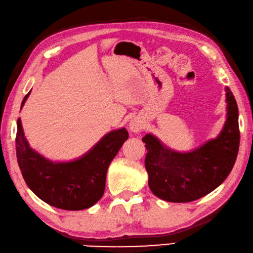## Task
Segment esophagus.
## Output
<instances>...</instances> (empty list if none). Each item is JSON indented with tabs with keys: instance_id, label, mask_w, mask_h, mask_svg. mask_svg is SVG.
Returning <instances> with one entry per match:
<instances>
[{
	"instance_id": "esophagus-1",
	"label": "esophagus",
	"mask_w": 253,
	"mask_h": 253,
	"mask_svg": "<svg viewBox=\"0 0 253 253\" xmlns=\"http://www.w3.org/2000/svg\"><path fill=\"white\" fill-rule=\"evenodd\" d=\"M144 127V123L143 121H141L140 119H133L130 122V130L134 133L140 132L141 130H143Z\"/></svg>"
}]
</instances>
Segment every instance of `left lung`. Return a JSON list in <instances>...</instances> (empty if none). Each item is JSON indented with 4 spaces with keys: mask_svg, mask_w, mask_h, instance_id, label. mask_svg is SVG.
<instances>
[{
    "mask_svg": "<svg viewBox=\"0 0 253 253\" xmlns=\"http://www.w3.org/2000/svg\"><path fill=\"white\" fill-rule=\"evenodd\" d=\"M227 120L219 135L189 153L165 147L155 136L146 134L145 168L148 185L157 198L168 202H192L224 182L238 155L240 132L238 106L229 87H226Z\"/></svg>",
    "mask_w": 253,
    "mask_h": 253,
    "instance_id": "8db88e82",
    "label": "left lung"
}]
</instances>
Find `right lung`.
I'll use <instances>...</instances> for the list:
<instances>
[{"mask_svg": "<svg viewBox=\"0 0 253 253\" xmlns=\"http://www.w3.org/2000/svg\"><path fill=\"white\" fill-rule=\"evenodd\" d=\"M29 94L24 97L22 107ZM127 137L125 127L111 131L80 159L52 163L30 148L18 119L17 163L25 182L43 202L61 210H85L104 195L108 167Z\"/></svg>", "mask_w": 253, "mask_h": 253, "instance_id": "1", "label": "right lung"}]
</instances>
